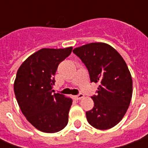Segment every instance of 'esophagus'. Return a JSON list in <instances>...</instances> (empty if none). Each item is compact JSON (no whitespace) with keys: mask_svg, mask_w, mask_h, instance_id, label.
Wrapping results in <instances>:
<instances>
[{"mask_svg":"<svg viewBox=\"0 0 148 148\" xmlns=\"http://www.w3.org/2000/svg\"><path fill=\"white\" fill-rule=\"evenodd\" d=\"M84 97V95L83 94H81V93H80L79 95H76V96H74V98L75 99V100H80V99L83 98Z\"/></svg>","mask_w":148,"mask_h":148,"instance_id":"obj_1","label":"esophagus"}]
</instances>
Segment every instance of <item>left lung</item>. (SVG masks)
<instances>
[{
  "mask_svg": "<svg viewBox=\"0 0 148 148\" xmlns=\"http://www.w3.org/2000/svg\"><path fill=\"white\" fill-rule=\"evenodd\" d=\"M88 68L90 82L98 83L95 106L86 112L88 123L99 130L119 123L131 103L132 78L121 54L105 43H90L73 50Z\"/></svg>",
  "mask_w": 148,
  "mask_h": 148,
  "instance_id": "8db88e82",
  "label": "left lung"
}]
</instances>
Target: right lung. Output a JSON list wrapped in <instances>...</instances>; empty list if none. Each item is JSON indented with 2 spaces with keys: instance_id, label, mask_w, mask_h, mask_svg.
I'll return each instance as SVG.
<instances>
[{
  "instance_id": "1",
  "label": "right lung",
  "mask_w": 148,
  "mask_h": 148,
  "mask_svg": "<svg viewBox=\"0 0 148 148\" xmlns=\"http://www.w3.org/2000/svg\"><path fill=\"white\" fill-rule=\"evenodd\" d=\"M73 47L43 48L24 60L17 72L14 84L15 97L27 120L39 131L55 133L68 123L72 100L52 94L54 75L61 61Z\"/></svg>"
}]
</instances>
